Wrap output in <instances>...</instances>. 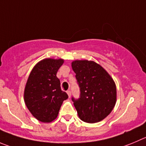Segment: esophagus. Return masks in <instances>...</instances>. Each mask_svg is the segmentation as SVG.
Returning <instances> with one entry per match:
<instances>
[{
	"instance_id": "1",
	"label": "esophagus",
	"mask_w": 146,
	"mask_h": 146,
	"mask_svg": "<svg viewBox=\"0 0 146 146\" xmlns=\"http://www.w3.org/2000/svg\"><path fill=\"white\" fill-rule=\"evenodd\" d=\"M67 94H68V95L69 98H70V96H71V92H70V90H68V91H67Z\"/></svg>"
}]
</instances>
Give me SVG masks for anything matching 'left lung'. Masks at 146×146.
<instances>
[{
  "mask_svg": "<svg viewBox=\"0 0 146 146\" xmlns=\"http://www.w3.org/2000/svg\"><path fill=\"white\" fill-rule=\"evenodd\" d=\"M80 87V98L72 97L80 119L95 123L107 117L117 101L115 83L110 75L94 61L75 60L71 63Z\"/></svg>",
  "mask_w": 146,
  "mask_h": 146,
  "instance_id": "8db88e82",
  "label": "left lung"
}]
</instances>
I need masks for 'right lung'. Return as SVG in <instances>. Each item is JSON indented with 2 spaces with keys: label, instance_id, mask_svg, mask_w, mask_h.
I'll use <instances>...</instances> for the list:
<instances>
[{
  "label": "right lung",
  "instance_id": "add662e5",
  "mask_svg": "<svg viewBox=\"0 0 146 146\" xmlns=\"http://www.w3.org/2000/svg\"><path fill=\"white\" fill-rule=\"evenodd\" d=\"M62 59L46 58L35 65L24 89V102L32 114L42 122H50L58 115L61 105L68 96L60 88L56 76Z\"/></svg>",
  "mask_w": 146,
  "mask_h": 146
}]
</instances>
